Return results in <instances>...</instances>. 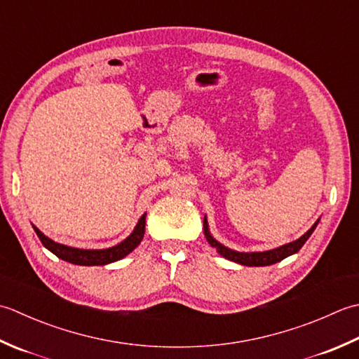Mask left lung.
<instances>
[{"label": "left lung", "instance_id": "left-lung-1", "mask_svg": "<svg viewBox=\"0 0 359 359\" xmlns=\"http://www.w3.org/2000/svg\"><path fill=\"white\" fill-rule=\"evenodd\" d=\"M318 223H319V220L314 223L301 238L291 241V243L282 245L279 248H276V250H269V251H263V252H238V251H233V250H229V248H226L224 245L220 243V241H217L214 237L210 236L206 217H204V236H206L209 245L212 248H215L217 252L223 255L224 259L240 263V265H245V266H268V265H273V263L287 259L288 255L296 254L299 250H301L305 241L309 240V237L313 233V231L316 229Z\"/></svg>", "mask_w": 359, "mask_h": 359}]
</instances>
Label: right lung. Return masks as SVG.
<instances>
[{"instance_id": "obj_1", "label": "right lung", "mask_w": 359, "mask_h": 359, "mask_svg": "<svg viewBox=\"0 0 359 359\" xmlns=\"http://www.w3.org/2000/svg\"><path fill=\"white\" fill-rule=\"evenodd\" d=\"M145 215L147 214H144L141 218H139L136 228L126 240L121 241L119 245L107 248V250H79V248L57 243V241L46 237L39 228H35V226H32V228L36 232V236H39L43 246L53 254H55L58 259L74 263V265H82V266L97 265L99 266V265H108V263L123 259L126 255H128L131 251H133L139 243H141L145 232Z\"/></svg>"}]
</instances>
